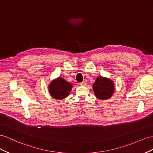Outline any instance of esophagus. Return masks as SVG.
<instances>
[{
	"label": "esophagus",
	"mask_w": 153,
	"mask_h": 153,
	"mask_svg": "<svg viewBox=\"0 0 153 153\" xmlns=\"http://www.w3.org/2000/svg\"><path fill=\"white\" fill-rule=\"evenodd\" d=\"M86 82L85 81H82V82H80L79 83V85H81V86H85L86 85Z\"/></svg>",
	"instance_id": "obj_1"
}]
</instances>
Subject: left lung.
Wrapping results in <instances>:
<instances>
[{
    "mask_svg": "<svg viewBox=\"0 0 153 153\" xmlns=\"http://www.w3.org/2000/svg\"><path fill=\"white\" fill-rule=\"evenodd\" d=\"M95 97L101 100L110 99L114 92V84L111 80L99 76L93 85Z\"/></svg>",
    "mask_w": 153,
    "mask_h": 153,
    "instance_id": "1",
    "label": "left lung"
}]
</instances>
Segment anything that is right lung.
I'll list each match as a JSON object with an SVG mask.
<instances>
[{"label":"right lung","mask_w":153,"mask_h":153,"mask_svg":"<svg viewBox=\"0 0 153 153\" xmlns=\"http://www.w3.org/2000/svg\"><path fill=\"white\" fill-rule=\"evenodd\" d=\"M72 85L59 77L52 81L49 86V91L52 97L58 100L63 99L69 95Z\"/></svg>","instance_id":"add662e5"}]
</instances>
